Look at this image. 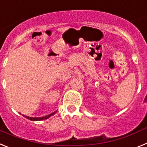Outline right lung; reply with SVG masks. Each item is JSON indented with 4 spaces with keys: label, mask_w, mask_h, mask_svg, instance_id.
Wrapping results in <instances>:
<instances>
[{
    "label": "right lung",
    "mask_w": 147,
    "mask_h": 147,
    "mask_svg": "<svg viewBox=\"0 0 147 147\" xmlns=\"http://www.w3.org/2000/svg\"><path fill=\"white\" fill-rule=\"evenodd\" d=\"M56 112H57V111H55V112H52V113H51V114L48 115L44 116V117H38V118H32V117H29V116L24 115H22L24 116V117H25V118H27V119L30 120V121H42V120L47 119V118H49V117H51V116H52V115H54Z\"/></svg>",
    "instance_id": "1"
}]
</instances>
